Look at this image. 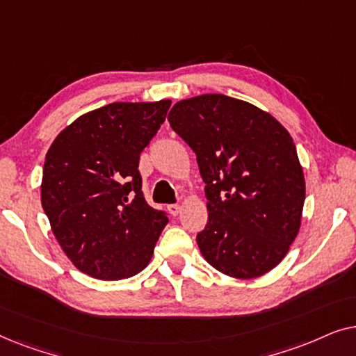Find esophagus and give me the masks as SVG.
I'll use <instances>...</instances> for the list:
<instances>
[{
    "instance_id": "34e87169",
    "label": "esophagus",
    "mask_w": 356,
    "mask_h": 356,
    "mask_svg": "<svg viewBox=\"0 0 356 356\" xmlns=\"http://www.w3.org/2000/svg\"><path fill=\"white\" fill-rule=\"evenodd\" d=\"M179 209H181V207H179V204H170V206H168V212L172 213V216H178Z\"/></svg>"
}]
</instances>
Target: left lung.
<instances>
[{"instance_id": "obj_1", "label": "left lung", "mask_w": 356, "mask_h": 356, "mask_svg": "<svg viewBox=\"0 0 356 356\" xmlns=\"http://www.w3.org/2000/svg\"><path fill=\"white\" fill-rule=\"evenodd\" d=\"M168 121L206 183L209 218L196 238L204 259L235 279L267 274L289 252L303 213L305 177L290 133L223 94L178 102Z\"/></svg>"}]
</instances>
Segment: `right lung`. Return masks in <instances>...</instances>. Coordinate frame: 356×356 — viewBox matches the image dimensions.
Instances as JSON below:
<instances>
[{"label":"right lung","mask_w":356,"mask_h":356,"mask_svg":"<svg viewBox=\"0 0 356 356\" xmlns=\"http://www.w3.org/2000/svg\"><path fill=\"white\" fill-rule=\"evenodd\" d=\"M172 105L115 102L66 126L48 149L42 207L72 264L100 280L139 274L168 223L145 202L139 157Z\"/></svg>","instance_id":"1"}]
</instances>
